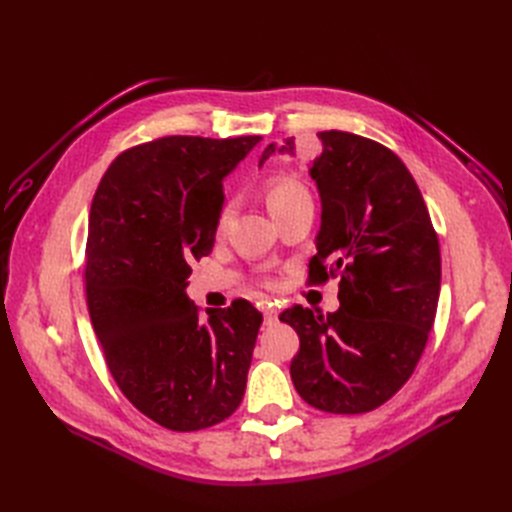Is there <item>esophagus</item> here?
Instances as JSON below:
<instances>
[{
    "label": "esophagus",
    "instance_id": "1",
    "mask_svg": "<svg viewBox=\"0 0 512 512\" xmlns=\"http://www.w3.org/2000/svg\"><path fill=\"white\" fill-rule=\"evenodd\" d=\"M262 314H265V324H267V327H273V324L277 322V312H275V309L267 307V309H262Z\"/></svg>",
    "mask_w": 512,
    "mask_h": 512
}]
</instances>
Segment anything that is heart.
Returning a JSON list of instances; mask_svg holds the SVG:
<instances>
[{
    "label": "heart",
    "instance_id": "1",
    "mask_svg": "<svg viewBox=\"0 0 512 512\" xmlns=\"http://www.w3.org/2000/svg\"><path fill=\"white\" fill-rule=\"evenodd\" d=\"M265 198H267V207L273 215L284 213L286 209L303 203V200H312V198H309V192H307L305 185L299 179H294L290 175L271 177L265 183ZM230 211H232V203H228V200H226V203L218 211V218H215V226L222 228L228 220Z\"/></svg>",
    "mask_w": 512,
    "mask_h": 512
}]
</instances>
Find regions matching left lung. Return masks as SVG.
<instances>
[{
    "mask_svg": "<svg viewBox=\"0 0 512 512\" xmlns=\"http://www.w3.org/2000/svg\"><path fill=\"white\" fill-rule=\"evenodd\" d=\"M309 168L322 200L309 284L339 275V309L314 316L294 305L280 320L299 335L294 389L322 412L363 414L389 401L414 374L436 318L440 243L410 170L371 138L318 132ZM294 156V143H273Z\"/></svg>",
    "mask_w": 512,
    "mask_h": 512,
    "instance_id": "left-lung-1",
    "label": "left lung"
}]
</instances>
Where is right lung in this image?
I'll use <instances>...</instances> for the list:
<instances>
[{
    "mask_svg": "<svg viewBox=\"0 0 512 512\" xmlns=\"http://www.w3.org/2000/svg\"><path fill=\"white\" fill-rule=\"evenodd\" d=\"M260 136H164L119 153L89 211L85 292L104 361L130 404L173 431L241 404L262 314L245 299L200 316L185 286L211 254L222 179Z\"/></svg>",
    "mask_w": 512,
    "mask_h": 512,
    "instance_id": "1",
    "label": "right lung"
}]
</instances>
